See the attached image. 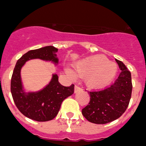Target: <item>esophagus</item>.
Segmentation results:
<instances>
[{
    "mask_svg": "<svg viewBox=\"0 0 146 146\" xmlns=\"http://www.w3.org/2000/svg\"><path fill=\"white\" fill-rule=\"evenodd\" d=\"M81 91H82V88H81L80 86L76 85V86H75V89H74V92L77 93V92H81Z\"/></svg>",
    "mask_w": 146,
    "mask_h": 146,
    "instance_id": "obj_1",
    "label": "esophagus"
}]
</instances>
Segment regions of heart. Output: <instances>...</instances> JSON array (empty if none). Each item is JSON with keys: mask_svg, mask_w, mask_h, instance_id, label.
Returning <instances> with one entry per match:
<instances>
[{"mask_svg": "<svg viewBox=\"0 0 146 146\" xmlns=\"http://www.w3.org/2000/svg\"><path fill=\"white\" fill-rule=\"evenodd\" d=\"M76 74L85 78L88 87L98 89L111 82L117 73V66L102 55H95L80 60L73 66ZM69 74L73 75L69 71Z\"/></svg>", "mask_w": 146, "mask_h": 146, "instance_id": "1", "label": "heart"}]
</instances>
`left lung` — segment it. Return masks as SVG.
I'll return each instance as SVG.
<instances>
[{
  "instance_id": "obj_1",
  "label": "left lung",
  "mask_w": 146,
  "mask_h": 146,
  "mask_svg": "<svg viewBox=\"0 0 146 146\" xmlns=\"http://www.w3.org/2000/svg\"><path fill=\"white\" fill-rule=\"evenodd\" d=\"M115 62L121 71L113 84L104 89L88 92L90 100L82 109V114L94 124H107L119 119L129 103L132 90L131 73L121 61Z\"/></svg>"
}]
</instances>
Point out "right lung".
Segmentation results:
<instances>
[{"label":"right lung","mask_w":146,"mask_h":146,"mask_svg":"<svg viewBox=\"0 0 146 146\" xmlns=\"http://www.w3.org/2000/svg\"><path fill=\"white\" fill-rule=\"evenodd\" d=\"M57 50L52 46H48L29 51L17 60L13 71L11 92L14 103L23 115L34 121L52 120L58 113L62 101L74 92V84L62 86L56 74L53 75L50 83L40 91L25 93L22 89L20 71L25 62L32 59H40L57 64Z\"/></svg>","instance_id":"right-lung-1"}]
</instances>
